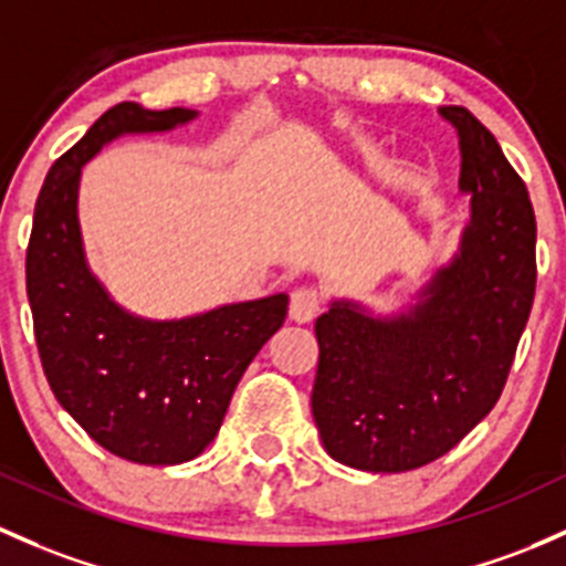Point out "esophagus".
Listing matches in <instances>:
<instances>
[{
    "mask_svg": "<svg viewBox=\"0 0 566 566\" xmlns=\"http://www.w3.org/2000/svg\"><path fill=\"white\" fill-rule=\"evenodd\" d=\"M323 306V295L314 287H298L290 295V319L295 323H312Z\"/></svg>",
    "mask_w": 566,
    "mask_h": 566,
    "instance_id": "34e87169",
    "label": "esophagus"
}]
</instances>
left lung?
I'll use <instances>...</instances> for the list:
<instances>
[{
  "label": "left lung",
  "instance_id": "left-lung-1",
  "mask_svg": "<svg viewBox=\"0 0 566 566\" xmlns=\"http://www.w3.org/2000/svg\"><path fill=\"white\" fill-rule=\"evenodd\" d=\"M439 113L461 140L458 189L472 195L458 252L401 312L338 298L314 325V423L328 455L363 472H409L453 450L502 396L532 312L526 184L472 113Z\"/></svg>",
  "mask_w": 566,
  "mask_h": 566
}]
</instances>
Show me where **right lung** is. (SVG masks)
<instances>
[{"instance_id":"1","label":"right lung","mask_w":566,"mask_h":566,"mask_svg":"<svg viewBox=\"0 0 566 566\" xmlns=\"http://www.w3.org/2000/svg\"><path fill=\"white\" fill-rule=\"evenodd\" d=\"M198 111L122 103L48 170L27 249V295L40 360L56 401L124 461L176 467L219 433L238 379L282 328L287 293L224 303L176 319L133 314L86 263L81 170L122 135L184 127Z\"/></svg>"}]
</instances>
